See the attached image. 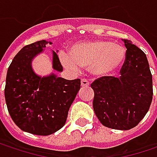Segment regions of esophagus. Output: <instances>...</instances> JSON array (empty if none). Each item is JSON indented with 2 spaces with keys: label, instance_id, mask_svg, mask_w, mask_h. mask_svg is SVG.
Listing matches in <instances>:
<instances>
[{
  "label": "esophagus",
  "instance_id": "1",
  "mask_svg": "<svg viewBox=\"0 0 157 157\" xmlns=\"http://www.w3.org/2000/svg\"><path fill=\"white\" fill-rule=\"evenodd\" d=\"M89 82L86 80V79H82L81 80V85L82 86H83V87H87V86H89Z\"/></svg>",
  "mask_w": 157,
  "mask_h": 157
}]
</instances>
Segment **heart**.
<instances>
[{
	"label": "heart",
	"mask_w": 157,
	"mask_h": 157,
	"mask_svg": "<svg viewBox=\"0 0 157 157\" xmlns=\"http://www.w3.org/2000/svg\"><path fill=\"white\" fill-rule=\"evenodd\" d=\"M125 49L107 41H87L76 44L70 49V54L62 53L63 64L70 70L86 68L98 76H107L115 73L124 63Z\"/></svg>",
	"instance_id": "1"
}]
</instances>
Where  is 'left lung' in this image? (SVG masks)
<instances>
[{"mask_svg":"<svg viewBox=\"0 0 157 157\" xmlns=\"http://www.w3.org/2000/svg\"><path fill=\"white\" fill-rule=\"evenodd\" d=\"M124 42L127 50L120 77L103 76L91 83L95 115L103 125L116 130L136 126L153 99L152 74L145 53L131 41Z\"/></svg>","mask_w":157,"mask_h":157,"instance_id":"8db88e82","label":"left lung"}]
</instances>
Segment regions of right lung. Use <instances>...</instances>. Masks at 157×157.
Instances as JSON below:
<instances>
[{
  "label": "right lung",
  "instance_id": "add662e5",
  "mask_svg": "<svg viewBox=\"0 0 157 157\" xmlns=\"http://www.w3.org/2000/svg\"><path fill=\"white\" fill-rule=\"evenodd\" d=\"M47 44L43 40L28 44L16 54L8 68L4 89L13 121L22 131L37 136L52 135L65 124L68 111L81 88L80 79L66 80L53 74L42 77L33 71L32 60ZM52 68L63 71L55 52Z\"/></svg>",
  "mask_w": 157,
  "mask_h": 157
}]
</instances>
